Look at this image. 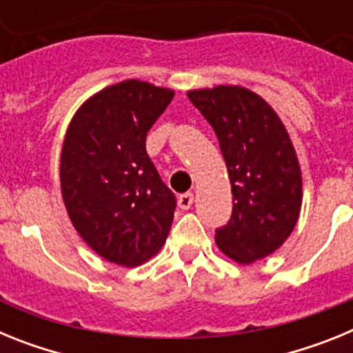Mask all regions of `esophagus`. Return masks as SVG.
<instances>
[{"instance_id":"1","label":"esophagus","mask_w":353,"mask_h":353,"mask_svg":"<svg viewBox=\"0 0 353 353\" xmlns=\"http://www.w3.org/2000/svg\"><path fill=\"white\" fill-rule=\"evenodd\" d=\"M192 201H194V194L192 192H185V194H182L179 198V207L182 210H189L192 207Z\"/></svg>"}]
</instances>
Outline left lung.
<instances>
[{"instance_id":"8db88e82","label":"left lung","mask_w":353,"mask_h":353,"mask_svg":"<svg viewBox=\"0 0 353 353\" xmlns=\"http://www.w3.org/2000/svg\"><path fill=\"white\" fill-rule=\"evenodd\" d=\"M219 139L232 183L233 214L215 232L223 254L240 265L281 248L302 207V171L279 114L258 93L236 84L187 92Z\"/></svg>"}]
</instances>
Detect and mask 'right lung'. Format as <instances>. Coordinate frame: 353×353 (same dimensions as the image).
<instances>
[{
    "label": "right lung",
    "instance_id": "right-lung-1",
    "mask_svg": "<svg viewBox=\"0 0 353 353\" xmlns=\"http://www.w3.org/2000/svg\"><path fill=\"white\" fill-rule=\"evenodd\" d=\"M173 97L146 81H120L86 99L68 123L61 198L81 239L109 263H146L168 239L176 201L146 154V132Z\"/></svg>",
    "mask_w": 353,
    "mask_h": 353
}]
</instances>
